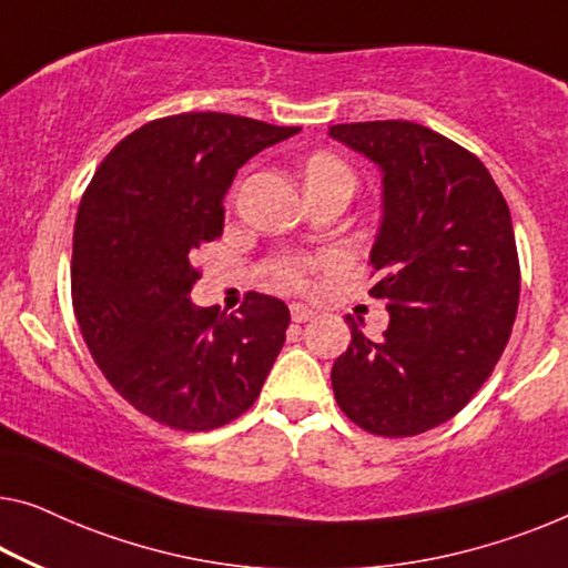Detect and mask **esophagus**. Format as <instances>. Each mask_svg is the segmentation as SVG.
Masks as SVG:
<instances>
[{
  "mask_svg": "<svg viewBox=\"0 0 568 568\" xmlns=\"http://www.w3.org/2000/svg\"><path fill=\"white\" fill-rule=\"evenodd\" d=\"M313 316H316V311H313L311 306H303V303H293L291 306V318L295 321V324H306V321H311Z\"/></svg>",
  "mask_w": 568,
  "mask_h": 568,
  "instance_id": "34e87169",
  "label": "esophagus"
}]
</instances>
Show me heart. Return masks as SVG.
I'll return each instance as SVG.
<instances>
[{
    "label": "heart",
    "instance_id": "1",
    "mask_svg": "<svg viewBox=\"0 0 568 568\" xmlns=\"http://www.w3.org/2000/svg\"><path fill=\"white\" fill-rule=\"evenodd\" d=\"M321 181H352V173L342 160H336L332 155H316L311 158V163L306 165V185ZM308 273L311 262L298 257H285L270 265L273 281L281 287H287V291H303V287L308 285Z\"/></svg>",
    "mask_w": 568,
    "mask_h": 568
}]
</instances>
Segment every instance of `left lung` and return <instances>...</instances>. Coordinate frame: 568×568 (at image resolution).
<instances>
[{
    "label": "left lung",
    "instance_id": "8db88e82",
    "mask_svg": "<svg viewBox=\"0 0 568 568\" xmlns=\"http://www.w3.org/2000/svg\"><path fill=\"white\" fill-rule=\"evenodd\" d=\"M383 173L369 262L390 324L334 362L338 408L369 434L403 438L454 418L485 385L513 332L520 267L510 209L469 150L428 126L385 120L328 126Z\"/></svg>",
    "mask_w": 568,
    "mask_h": 568
}]
</instances>
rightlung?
Returning <instances> with one entry per match:
<instances>
[{"instance_id": "obj_1", "label": "right lung", "mask_w": 568, "mask_h": 568, "mask_svg": "<svg viewBox=\"0 0 568 568\" xmlns=\"http://www.w3.org/2000/svg\"><path fill=\"white\" fill-rule=\"evenodd\" d=\"M301 126L250 116H165L116 145L83 193L71 293L91 357L126 403L178 430H211L257 400L291 311L250 293L236 313L191 301L203 242L224 230L240 168Z\"/></svg>"}]
</instances>
